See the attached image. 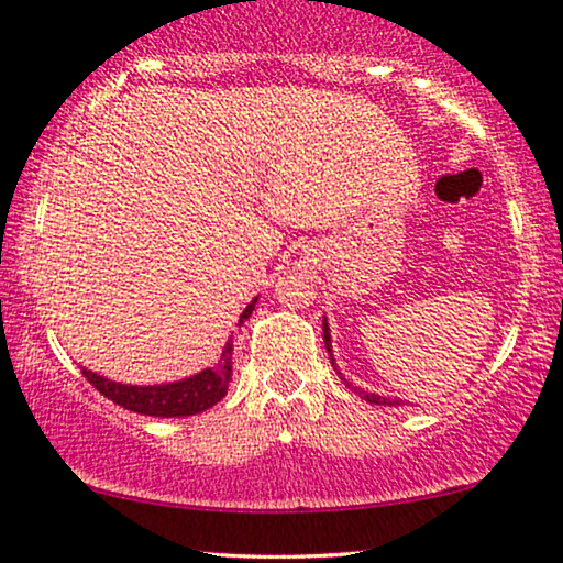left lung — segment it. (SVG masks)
Returning a JSON list of instances; mask_svg holds the SVG:
<instances>
[{
  "label": "left lung",
  "mask_w": 563,
  "mask_h": 563,
  "mask_svg": "<svg viewBox=\"0 0 563 563\" xmlns=\"http://www.w3.org/2000/svg\"><path fill=\"white\" fill-rule=\"evenodd\" d=\"M323 342H327V350H329V357H331V336H329V327H327V321H323ZM331 364H334V357H331ZM346 383V379H344ZM350 385V383H346ZM352 387V385H350ZM354 393L357 395H362L364 400L367 402H375V406H398L400 400H387V398H379V395H372V393H364V390H360V387H352Z\"/></svg>",
  "instance_id": "1"
}]
</instances>
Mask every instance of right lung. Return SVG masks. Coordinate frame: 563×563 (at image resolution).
Masks as SVG:
<instances>
[{"instance_id": "1", "label": "right lung", "mask_w": 563, "mask_h": 563, "mask_svg": "<svg viewBox=\"0 0 563 563\" xmlns=\"http://www.w3.org/2000/svg\"><path fill=\"white\" fill-rule=\"evenodd\" d=\"M257 300L244 308L240 316V323L250 319L255 311ZM232 339H229L224 350H221V360L217 367H209L199 372V375L180 379V383L170 385H122L112 383V379L97 375L91 369H81V375L104 395V398L114 400L117 406L142 416H157V418H180V416H196L201 410L217 406V402L227 395V385L232 379Z\"/></svg>"}]
</instances>
